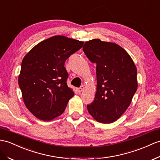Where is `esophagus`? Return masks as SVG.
I'll list each match as a JSON object with an SVG mask.
<instances>
[{"label":"esophagus","instance_id":"1","mask_svg":"<svg viewBox=\"0 0 160 160\" xmlns=\"http://www.w3.org/2000/svg\"><path fill=\"white\" fill-rule=\"evenodd\" d=\"M84 89H85V87L83 86V85H82V86H81L79 88H78V91H79V92H81L84 90Z\"/></svg>","mask_w":160,"mask_h":160}]
</instances>
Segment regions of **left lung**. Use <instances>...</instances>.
<instances>
[{
    "label": "left lung",
    "mask_w": 160,
    "mask_h": 160,
    "mask_svg": "<svg viewBox=\"0 0 160 160\" xmlns=\"http://www.w3.org/2000/svg\"><path fill=\"white\" fill-rule=\"evenodd\" d=\"M83 50L96 64V92L87 106L98 122L111 123L121 118L137 90V70L126 51L112 42L99 38L86 41Z\"/></svg>",
    "instance_id": "left-lung-1"
}]
</instances>
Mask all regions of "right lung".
Listing matches in <instances>:
<instances>
[{"label": "right lung", "instance_id": "right-lung-1", "mask_svg": "<svg viewBox=\"0 0 160 160\" xmlns=\"http://www.w3.org/2000/svg\"><path fill=\"white\" fill-rule=\"evenodd\" d=\"M83 45L56 35L35 45L23 58L18 84L25 106L38 119L49 122L65 111L74 92L67 83L64 63Z\"/></svg>", "mask_w": 160, "mask_h": 160}]
</instances>
